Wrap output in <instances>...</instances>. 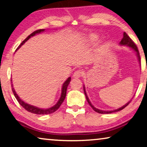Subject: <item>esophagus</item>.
<instances>
[{
  "label": "esophagus",
  "mask_w": 147,
  "mask_h": 147,
  "mask_svg": "<svg viewBox=\"0 0 147 147\" xmlns=\"http://www.w3.org/2000/svg\"><path fill=\"white\" fill-rule=\"evenodd\" d=\"M83 71H81V70H78V71H75L73 74V77L74 78H79L82 75Z\"/></svg>",
  "instance_id": "34e87169"
}]
</instances>
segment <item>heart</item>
<instances>
[{"label": "heart", "mask_w": 147, "mask_h": 147, "mask_svg": "<svg viewBox=\"0 0 147 147\" xmlns=\"http://www.w3.org/2000/svg\"><path fill=\"white\" fill-rule=\"evenodd\" d=\"M96 39H97V37H96V36H91V38H90V40L91 41H95V40H96Z\"/></svg>", "instance_id": "b5f03b06"}]
</instances>
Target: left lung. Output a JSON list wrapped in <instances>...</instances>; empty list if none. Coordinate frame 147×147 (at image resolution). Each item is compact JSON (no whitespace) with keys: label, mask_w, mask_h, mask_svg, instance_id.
Wrapping results in <instances>:
<instances>
[{"label":"left lung","mask_w":147,"mask_h":147,"mask_svg":"<svg viewBox=\"0 0 147 147\" xmlns=\"http://www.w3.org/2000/svg\"><path fill=\"white\" fill-rule=\"evenodd\" d=\"M119 43H120V45H127L128 47H129L130 48H131V49L134 50V51L136 52L137 55V57H138V59H139V61H140L139 51V50H138V48H137V45L135 44V43L133 42L132 39H131L129 38V36L125 32L123 33V38H122L121 41H120ZM83 88H84V94H85V96H86V100H87L88 103L90 106L92 107V109H94V111H96V112H97V113H102V114H104V113H113V112H116V111H120V110H121V109H124L125 108L126 106H127L128 105H129V103L131 102V101H129L128 103H127V104H126L125 105H124L123 106H122L121 108H118V109H114V110H112V111H103V110H100V109H97V108H94V106H92V105L91 102H90L88 98V96H87V94H86V90H85V87L84 86Z\"/></svg>","instance_id":"obj_1"}]
</instances>
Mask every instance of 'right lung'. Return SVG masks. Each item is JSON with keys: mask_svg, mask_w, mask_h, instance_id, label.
<instances>
[{"mask_svg": "<svg viewBox=\"0 0 147 147\" xmlns=\"http://www.w3.org/2000/svg\"><path fill=\"white\" fill-rule=\"evenodd\" d=\"M44 29H41V30H36V31L32 32L31 34L30 35V36H28L27 38H26L21 43V44L18 46V47L17 48L16 50H18L19 49L20 47H21L22 45L26 41H28V39H29L32 36H34L35 35L37 34H39V33L42 32L44 31ZM71 77H69L67 78V80L65 81L64 82V84H63V87H62V91H61V98L59 100L58 102L57 103V104L55 105L54 106L51 107V108H48V109H41V108H37L36 106H32V105H30L27 104V103H25L24 101H22L20 98H19V96H18L17 94L16 93V92H15L14 88H13V84H12V92L13 93H14V95L15 96V98H16V100H18V102L26 110H27L28 111H29V112H31L32 113H35V114H38V115H45V114H50V113H52L55 111L56 110H57V109L59 108V107L61 106V105L62 104V103L64 101L65 97H66V94H67V86L70 83V81H71ZM12 81V80H11Z\"/></svg>", "mask_w": 147, "mask_h": 147, "instance_id": "add662e5", "label": "right lung"}]
</instances>
